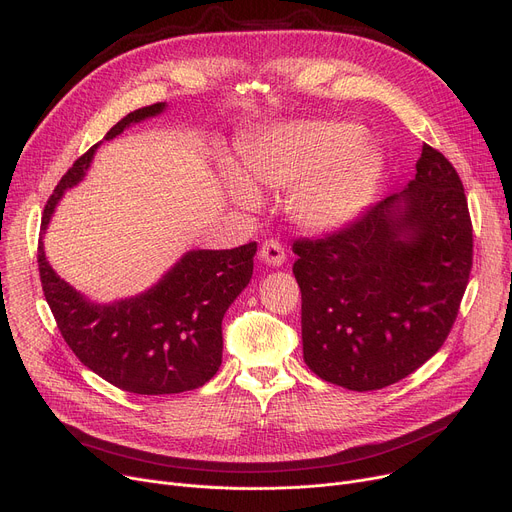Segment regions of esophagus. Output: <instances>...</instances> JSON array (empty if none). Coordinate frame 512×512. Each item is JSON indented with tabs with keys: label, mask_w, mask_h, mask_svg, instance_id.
<instances>
[{
	"label": "esophagus",
	"mask_w": 512,
	"mask_h": 512,
	"mask_svg": "<svg viewBox=\"0 0 512 512\" xmlns=\"http://www.w3.org/2000/svg\"><path fill=\"white\" fill-rule=\"evenodd\" d=\"M259 259H261L265 265L280 267V265H284V261H286L284 247L280 245L278 240H265L263 245H261V251H259Z\"/></svg>",
	"instance_id": "1"
}]
</instances>
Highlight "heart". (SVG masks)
<instances>
[{"label":"heart","mask_w":512,"mask_h":512,"mask_svg":"<svg viewBox=\"0 0 512 512\" xmlns=\"http://www.w3.org/2000/svg\"><path fill=\"white\" fill-rule=\"evenodd\" d=\"M361 126L338 120H294L270 126L242 151L245 176L224 168L222 184L242 211H257V191L284 193L286 213L305 232H334L371 205L386 155Z\"/></svg>","instance_id":"b5f03b06"}]
</instances>
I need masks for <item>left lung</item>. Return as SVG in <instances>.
<instances>
[{
    "label": "left lung",
    "mask_w": 512,
    "mask_h": 512,
    "mask_svg": "<svg viewBox=\"0 0 512 512\" xmlns=\"http://www.w3.org/2000/svg\"><path fill=\"white\" fill-rule=\"evenodd\" d=\"M405 191L344 230L297 240L303 357L330 384L380 390L432 359L444 344L473 263L463 182L423 145Z\"/></svg>",
    "instance_id": "obj_1"
}]
</instances>
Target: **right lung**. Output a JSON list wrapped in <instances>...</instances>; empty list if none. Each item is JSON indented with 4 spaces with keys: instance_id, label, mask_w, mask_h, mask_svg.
I'll use <instances>...</instances> for the list:
<instances>
[{
    "instance_id": "obj_1",
    "label": "right lung",
    "mask_w": 512,
    "mask_h": 512,
    "mask_svg": "<svg viewBox=\"0 0 512 512\" xmlns=\"http://www.w3.org/2000/svg\"><path fill=\"white\" fill-rule=\"evenodd\" d=\"M166 103H153L124 116L103 141L128 126L155 118ZM93 145L62 176L49 197L41 232L68 188L91 168ZM257 242L236 249L184 253L149 290L114 303H95L60 278L39 242V276L47 305L80 363L99 378L134 394H178L209 382L222 365V319L253 276Z\"/></svg>"
}]
</instances>
